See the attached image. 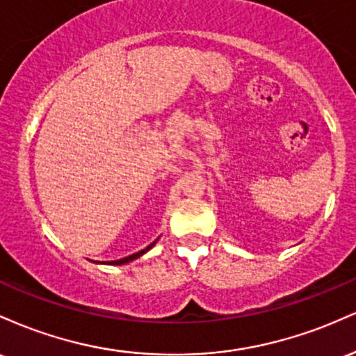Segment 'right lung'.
<instances>
[{
	"label": "right lung",
	"mask_w": 356,
	"mask_h": 356,
	"mask_svg": "<svg viewBox=\"0 0 356 356\" xmlns=\"http://www.w3.org/2000/svg\"><path fill=\"white\" fill-rule=\"evenodd\" d=\"M155 244V241L152 244H149V246H147L145 249H142V251H138V252H136V254H130V256H127V257H122V259H118V261H112V263H108V264H125V263H130V261H134V259H137V257H140L142 254H145L147 251H149L150 248H152Z\"/></svg>",
	"instance_id": "right-lung-1"
}]
</instances>
